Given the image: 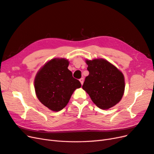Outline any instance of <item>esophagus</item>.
<instances>
[{
    "instance_id": "esophagus-1",
    "label": "esophagus",
    "mask_w": 154,
    "mask_h": 154,
    "mask_svg": "<svg viewBox=\"0 0 154 154\" xmlns=\"http://www.w3.org/2000/svg\"><path fill=\"white\" fill-rule=\"evenodd\" d=\"M80 83H81V84L83 85V82H84V79H83V78H82L80 79Z\"/></svg>"
}]
</instances>
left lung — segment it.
<instances>
[{
  "label": "left lung",
  "instance_id": "1",
  "mask_svg": "<svg viewBox=\"0 0 154 154\" xmlns=\"http://www.w3.org/2000/svg\"><path fill=\"white\" fill-rule=\"evenodd\" d=\"M89 74L85 78L83 89L101 109H109L118 103L125 91L123 73L106 60H86Z\"/></svg>",
  "mask_w": 154,
  "mask_h": 154
}]
</instances>
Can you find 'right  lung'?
I'll use <instances>...</instances> for the list:
<instances>
[{
	"mask_svg": "<svg viewBox=\"0 0 154 154\" xmlns=\"http://www.w3.org/2000/svg\"><path fill=\"white\" fill-rule=\"evenodd\" d=\"M69 63L65 58L51 60L39 70L35 78L37 97L53 111L62 110L67 105L74 91L82 86L68 69Z\"/></svg>",
	"mask_w": 154,
	"mask_h": 154,
	"instance_id": "1",
	"label": "right lung"
}]
</instances>
